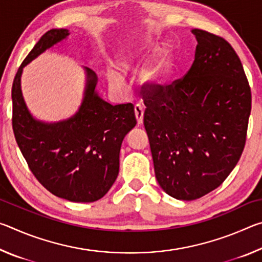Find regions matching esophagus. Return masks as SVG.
I'll return each mask as SVG.
<instances>
[{"instance_id": "esophagus-1", "label": "esophagus", "mask_w": 262, "mask_h": 262, "mask_svg": "<svg viewBox=\"0 0 262 262\" xmlns=\"http://www.w3.org/2000/svg\"><path fill=\"white\" fill-rule=\"evenodd\" d=\"M134 111H135V117H136L137 123H139V125H142V122H143V114H144L143 106L137 104V105H135Z\"/></svg>"}]
</instances>
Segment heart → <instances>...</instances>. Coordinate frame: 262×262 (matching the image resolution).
<instances>
[{"label":"heart","mask_w":262,"mask_h":262,"mask_svg":"<svg viewBox=\"0 0 262 262\" xmlns=\"http://www.w3.org/2000/svg\"><path fill=\"white\" fill-rule=\"evenodd\" d=\"M135 55H136L135 53H128V54L123 55L122 61H121V64L123 67L125 68L129 67L133 60H134ZM171 66H172V60H171L170 52L164 51L161 59H159L154 66H151V67L148 68L147 70H144L143 73L144 81L149 82L150 84H152V85H157V84L163 83L167 77L168 73H170ZM108 81L111 85L115 88H122L123 85L121 75L118 72H115V70H111L108 73Z\"/></svg>","instance_id":"1"}]
</instances>
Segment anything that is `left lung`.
I'll list each match as a JSON object with an SVG mask.
<instances>
[{
    "instance_id": "8db88e82",
    "label": "left lung",
    "mask_w": 262,
    "mask_h": 262,
    "mask_svg": "<svg viewBox=\"0 0 262 262\" xmlns=\"http://www.w3.org/2000/svg\"><path fill=\"white\" fill-rule=\"evenodd\" d=\"M193 64L167 85L142 86L144 127L156 179L178 200H196L223 184L245 147L251 88L224 38L194 29Z\"/></svg>"
}]
</instances>
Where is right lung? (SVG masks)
<instances>
[{"instance_id":"1","label":"right lung","mask_w":262,"mask_h":262,"mask_svg":"<svg viewBox=\"0 0 262 262\" xmlns=\"http://www.w3.org/2000/svg\"><path fill=\"white\" fill-rule=\"evenodd\" d=\"M69 35L53 29L21 62L12 83V129L31 172L47 190L73 202H94L108 192L119 173L123 137L136 125L134 105H111L96 94L97 77L86 68L85 97L69 120L42 123L26 108L20 91L25 64Z\"/></svg>"}]
</instances>
